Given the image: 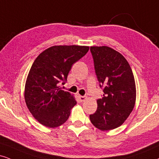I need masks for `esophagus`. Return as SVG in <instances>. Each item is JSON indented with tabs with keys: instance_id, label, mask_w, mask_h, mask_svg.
Instances as JSON below:
<instances>
[{
	"instance_id": "1",
	"label": "esophagus",
	"mask_w": 159,
	"mask_h": 159,
	"mask_svg": "<svg viewBox=\"0 0 159 159\" xmlns=\"http://www.w3.org/2000/svg\"><path fill=\"white\" fill-rule=\"evenodd\" d=\"M78 98H79V100L81 102H84V100H85L86 99V98L85 97V96H81V95H79L78 96Z\"/></svg>"
}]
</instances>
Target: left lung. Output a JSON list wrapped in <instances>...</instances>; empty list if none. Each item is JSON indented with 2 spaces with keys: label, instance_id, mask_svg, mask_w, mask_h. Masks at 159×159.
Wrapping results in <instances>:
<instances>
[{
  "label": "left lung",
  "instance_id": "obj_1",
  "mask_svg": "<svg viewBox=\"0 0 159 159\" xmlns=\"http://www.w3.org/2000/svg\"><path fill=\"white\" fill-rule=\"evenodd\" d=\"M94 70L103 95L89 119L96 128L109 130L123 123L136 102L134 74L125 57L107 46L90 47Z\"/></svg>",
  "mask_w": 159,
  "mask_h": 159
}]
</instances>
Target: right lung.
<instances>
[{
    "label": "right lung",
    "mask_w": 159,
    "mask_h": 159,
    "mask_svg": "<svg viewBox=\"0 0 159 159\" xmlns=\"http://www.w3.org/2000/svg\"><path fill=\"white\" fill-rule=\"evenodd\" d=\"M89 49L87 46H53L34 61L25 82V100L30 112L42 125L56 128L69 118L77 102L59 86L66 83L72 66Z\"/></svg>",
    "instance_id": "1"
}]
</instances>
